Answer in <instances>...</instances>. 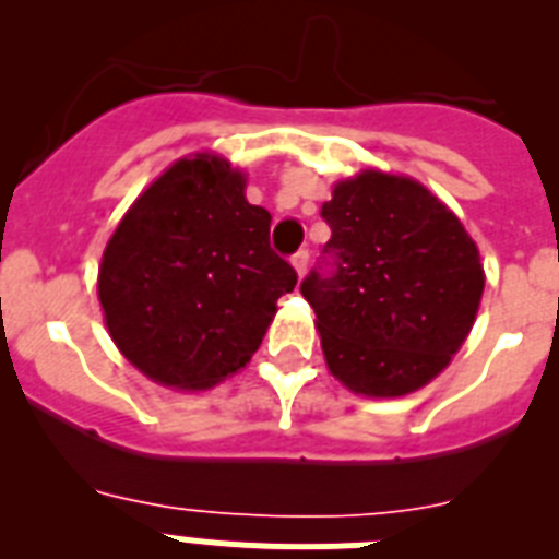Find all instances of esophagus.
<instances>
[{"mask_svg": "<svg viewBox=\"0 0 559 559\" xmlns=\"http://www.w3.org/2000/svg\"><path fill=\"white\" fill-rule=\"evenodd\" d=\"M308 260H310V254L305 249H299L294 257H290V265L296 269V274L305 276V271H308Z\"/></svg>", "mask_w": 559, "mask_h": 559, "instance_id": "obj_1", "label": "esophagus"}]
</instances>
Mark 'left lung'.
Wrapping results in <instances>:
<instances>
[{"mask_svg":"<svg viewBox=\"0 0 559 559\" xmlns=\"http://www.w3.org/2000/svg\"><path fill=\"white\" fill-rule=\"evenodd\" d=\"M322 265L302 280L335 378L400 397L431 383L462 347L484 290L473 237L419 181L364 170L333 187Z\"/></svg>","mask_w":559,"mask_h":559,"instance_id":"obj_1","label":"left lung"}]
</instances>
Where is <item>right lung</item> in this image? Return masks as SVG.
Instances as JSON below:
<instances>
[{
	"label": "right lung",
	"instance_id": "add662e5",
	"mask_svg": "<svg viewBox=\"0 0 559 559\" xmlns=\"http://www.w3.org/2000/svg\"><path fill=\"white\" fill-rule=\"evenodd\" d=\"M215 153L179 159L133 201L103 251L97 296L114 344L170 389H210L257 353L296 271L271 215Z\"/></svg>",
	"mask_w": 559,
	"mask_h": 559
}]
</instances>
